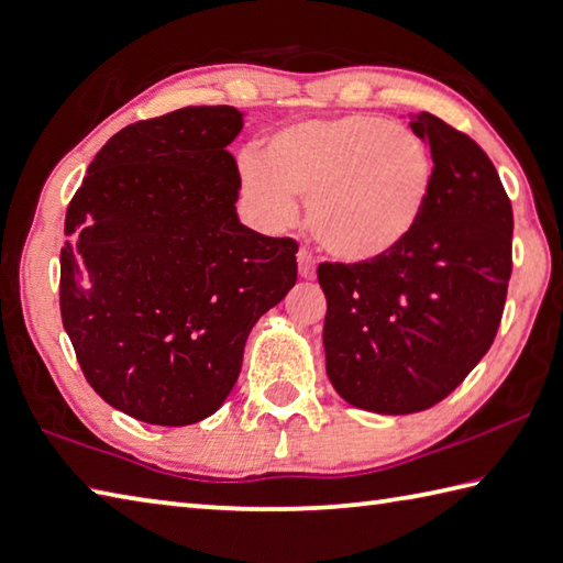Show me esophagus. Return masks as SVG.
I'll return each mask as SVG.
<instances>
[{
    "mask_svg": "<svg viewBox=\"0 0 563 563\" xmlns=\"http://www.w3.org/2000/svg\"><path fill=\"white\" fill-rule=\"evenodd\" d=\"M296 262H299V274H301L303 279H313L316 277V267H313L311 252L299 250V254H296Z\"/></svg>",
    "mask_w": 563,
    "mask_h": 563,
    "instance_id": "1",
    "label": "esophagus"
}]
</instances>
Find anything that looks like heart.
I'll list each match as a JSON object with an SVG mask.
<instances>
[{
	"label": "heart",
	"instance_id": "1",
	"mask_svg": "<svg viewBox=\"0 0 563 563\" xmlns=\"http://www.w3.org/2000/svg\"><path fill=\"white\" fill-rule=\"evenodd\" d=\"M240 186L267 225H286L296 198L316 240L350 264L401 250L427 213L433 188L429 146L407 126L347 114L274 132L262 156L240 158Z\"/></svg>",
	"mask_w": 563,
	"mask_h": 563
}]
</instances>
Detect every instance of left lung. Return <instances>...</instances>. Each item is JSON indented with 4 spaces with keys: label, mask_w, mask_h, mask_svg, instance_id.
<instances>
[{
    "label": "left lung",
    "mask_w": 563,
    "mask_h": 563,
    "mask_svg": "<svg viewBox=\"0 0 563 563\" xmlns=\"http://www.w3.org/2000/svg\"><path fill=\"white\" fill-rule=\"evenodd\" d=\"M409 120L433 158L417 232L379 262L318 267L328 379L391 417L439 405L481 363L512 274V206L490 158L437 114Z\"/></svg>",
    "instance_id": "obj_1"
}]
</instances>
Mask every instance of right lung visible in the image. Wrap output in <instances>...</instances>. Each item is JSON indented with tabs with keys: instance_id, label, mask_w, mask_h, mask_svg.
Returning <instances> with one entry per match:
<instances>
[{
	"instance_id": "obj_1",
	"label": "right lung",
	"mask_w": 563,
	"mask_h": 563,
	"mask_svg": "<svg viewBox=\"0 0 563 563\" xmlns=\"http://www.w3.org/2000/svg\"><path fill=\"white\" fill-rule=\"evenodd\" d=\"M242 117L216 104L124 126L66 213L60 318L82 375L156 427L222 407L252 325L296 284L299 245L238 218Z\"/></svg>"
}]
</instances>
